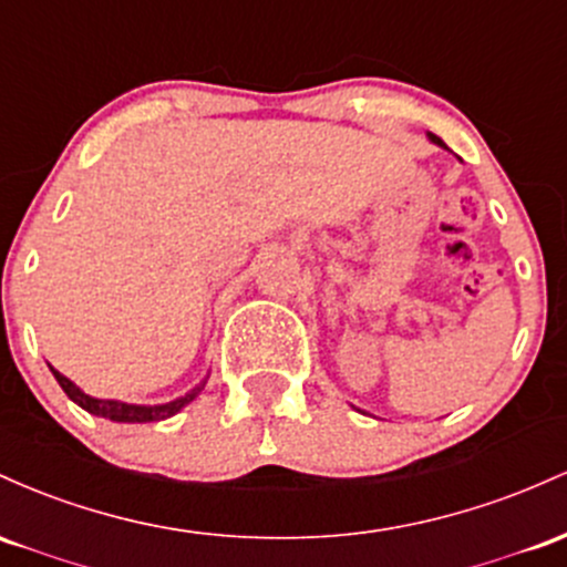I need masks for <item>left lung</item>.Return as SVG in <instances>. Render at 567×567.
Wrapping results in <instances>:
<instances>
[{"mask_svg": "<svg viewBox=\"0 0 567 567\" xmlns=\"http://www.w3.org/2000/svg\"><path fill=\"white\" fill-rule=\"evenodd\" d=\"M429 138H431V142H434V144H439V146H444V150H447V144H444V142H442V138H439V136H434V133H429Z\"/></svg>", "mask_w": 567, "mask_h": 567, "instance_id": "obj_1", "label": "left lung"}]
</instances>
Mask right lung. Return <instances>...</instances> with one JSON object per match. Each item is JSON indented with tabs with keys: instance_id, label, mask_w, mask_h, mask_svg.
<instances>
[{
	"instance_id": "1",
	"label": "right lung",
	"mask_w": 567,
	"mask_h": 567,
	"mask_svg": "<svg viewBox=\"0 0 567 567\" xmlns=\"http://www.w3.org/2000/svg\"><path fill=\"white\" fill-rule=\"evenodd\" d=\"M50 372L55 374V380H59V385L63 388V393H66L69 399H72L74 404H80L82 410L91 412V415H99V417H106V421H114V423H157V421H165V417L176 415V412L182 410L184 404L193 402L195 396L206 388V380H200L198 385L193 388L189 393H184V396L174 399V402L168 404H128V402H117V399H93L87 396L85 391H80L78 385L72 383L69 378H63L59 369L50 367Z\"/></svg>"
}]
</instances>
